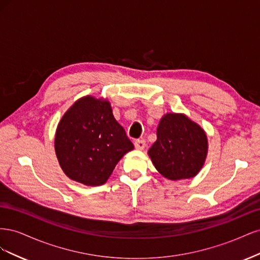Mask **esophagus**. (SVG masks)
<instances>
[{
    "label": "esophagus",
    "instance_id": "1",
    "mask_svg": "<svg viewBox=\"0 0 260 260\" xmlns=\"http://www.w3.org/2000/svg\"><path fill=\"white\" fill-rule=\"evenodd\" d=\"M135 146L137 149H143L145 147V140H136Z\"/></svg>",
    "mask_w": 260,
    "mask_h": 260
}]
</instances>
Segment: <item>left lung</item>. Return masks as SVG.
<instances>
[{
  "mask_svg": "<svg viewBox=\"0 0 260 260\" xmlns=\"http://www.w3.org/2000/svg\"><path fill=\"white\" fill-rule=\"evenodd\" d=\"M207 152V136L201 125L183 114L168 113L160 119L157 140L147 153L162 177L177 181L198 175Z\"/></svg>",
  "mask_w": 260,
  "mask_h": 260,
  "instance_id": "1",
  "label": "left lung"
}]
</instances>
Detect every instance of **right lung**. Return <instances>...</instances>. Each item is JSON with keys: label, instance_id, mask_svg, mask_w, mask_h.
Returning a JSON list of instances; mask_svg holds the SVG:
<instances>
[{"label": "right lung", "instance_id": "obj_1", "mask_svg": "<svg viewBox=\"0 0 260 260\" xmlns=\"http://www.w3.org/2000/svg\"><path fill=\"white\" fill-rule=\"evenodd\" d=\"M135 148L107 100L83 96L61 117L55 153L65 175L85 185H102L117 162Z\"/></svg>", "mask_w": 260, "mask_h": 260}]
</instances>
